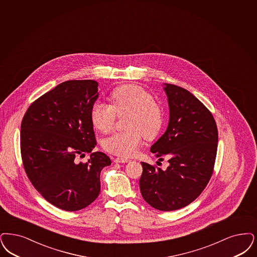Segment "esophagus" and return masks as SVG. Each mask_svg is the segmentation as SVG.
I'll return each instance as SVG.
<instances>
[{
    "instance_id": "esophagus-1",
    "label": "esophagus",
    "mask_w": 257,
    "mask_h": 257,
    "mask_svg": "<svg viewBox=\"0 0 257 257\" xmlns=\"http://www.w3.org/2000/svg\"><path fill=\"white\" fill-rule=\"evenodd\" d=\"M114 162H115V163H121V164H124V163L130 162V160L127 159V158H123V157H118V158H115V159H114Z\"/></svg>"
}]
</instances>
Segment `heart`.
I'll return each mask as SVG.
<instances>
[{
  "label": "heart",
  "instance_id": "obj_1",
  "mask_svg": "<svg viewBox=\"0 0 257 257\" xmlns=\"http://www.w3.org/2000/svg\"><path fill=\"white\" fill-rule=\"evenodd\" d=\"M112 105L95 101L91 108V120L97 130L110 132L117 115L128 113L125 127L128 129L116 132L104 139L102 146L109 153L131 157L143 142V137L153 139L160 133L164 124V113L153 95L139 85H123L111 94Z\"/></svg>",
  "mask_w": 257,
  "mask_h": 257
}]
</instances>
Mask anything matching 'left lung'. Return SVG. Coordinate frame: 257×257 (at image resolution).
Masks as SVG:
<instances>
[{
    "mask_svg": "<svg viewBox=\"0 0 257 257\" xmlns=\"http://www.w3.org/2000/svg\"><path fill=\"white\" fill-rule=\"evenodd\" d=\"M169 123L150 150L169 166L162 170L142 163L140 188L145 202L162 211L180 209L192 203L208 184L215 165L218 130L211 112L179 86L165 84Z\"/></svg>",
    "mask_w": 257,
    "mask_h": 257,
    "instance_id": "1",
    "label": "left lung"
}]
</instances>
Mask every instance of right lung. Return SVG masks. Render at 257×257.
<instances>
[{
  "instance_id": "right-lung-1",
  "label": "right lung",
  "mask_w": 257,
  "mask_h": 257,
  "mask_svg": "<svg viewBox=\"0 0 257 257\" xmlns=\"http://www.w3.org/2000/svg\"><path fill=\"white\" fill-rule=\"evenodd\" d=\"M94 80H69L31 103L21 123V157L34 188L52 205L76 211L100 192V172L111 165L102 152L86 163L76 158L96 145L91 108L98 96Z\"/></svg>"
}]
</instances>
